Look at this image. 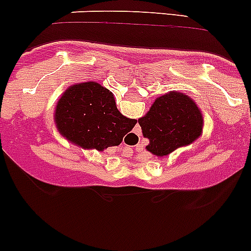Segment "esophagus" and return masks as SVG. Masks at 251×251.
<instances>
[{
    "label": "esophagus",
    "instance_id": "34e87169",
    "mask_svg": "<svg viewBox=\"0 0 251 251\" xmlns=\"http://www.w3.org/2000/svg\"><path fill=\"white\" fill-rule=\"evenodd\" d=\"M119 151H120L121 155H123V156H125V157H128V156H131V155H132V149L127 148V146L119 149Z\"/></svg>",
    "mask_w": 251,
    "mask_h": 251
}]
</instances>
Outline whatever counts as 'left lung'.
Here are the masks:
<instances>
[{"instance_id":"8db88e82","label":"left lung","mask_w":251,"mask_h":251,"mask_svg":"<svg viewBox=\"0 0 251 251\" xmlns=\"http://www.w3.org/2000/svg\"><path fill=\"white\" fill-rule=\"evenodd\" d=\"M142 135L149 140L146 150L157 157L190 145L201 136L204 117L198 103L187 95L170 91L153 101L139 120Z\"/></svg>"}]
</instances>
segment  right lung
I'll return each instance as SVG.
<instances>
[{
  "instance_id": "obj_1",
  "label": "right lung",
  "mask_w": 251,
  "mask_h": 251,
  "mask_svg": "<svg viewBox=\"0 0 251 251\" xmlns=\"http://www.w3.org/2000/svg\"><path fill=\"white\" fill-rule=\"evenodd\" d=\"M53 121L67 141L98 151L120 145L136 124L117 110L112 92L96 81L75 83L65 90L56 103Z\"/></svg>"
}]
</instances>
